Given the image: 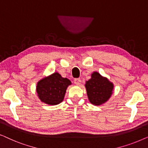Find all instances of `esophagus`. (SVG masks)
<instances>
[{"mask_svg":"<svg viewBox=\"0 0 148 148\" xmlns=\"http://www.w3.org/2000/svg\"><path fill=\"white\" fill-rule=\"evenodd\" d=\"M74 84L77 85V86H79L81 84V79L79 78H76L74 79Z\"/></svg>","mask_w":148,"mask_h":148,"instance_id":"1","label":"esophagus"}]
</instances>
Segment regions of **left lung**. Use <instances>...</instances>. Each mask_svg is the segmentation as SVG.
I'll return each instance as SVG.
<instances>
[{"label": "left lung", "instance_id": "8db88e82", "mask_svg": "<svg viewBox=\"0 0 148 148\" xmlns=\"http://www.w3.org/2000/svg\"><path fill=\"white\" fill-rule=\"evenodd\" d=\"M90 102L95 106H100L108 100L112 94L114 85L106 77L98 72H94L91 79L85 85Z\"/></svg>", "mask_w": 148, "mask_h": 148}]
</instances>
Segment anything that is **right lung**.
<instances>
[{
    "mask_svg": "<svg viewBox=\"0 0 148 148\" xmlns=\"http://www.w3.org/2000/svg\"><path fill=\"white\" fill-rule=\"evenodd\" d=\"M71 84L67 78H64L56 72L38 82L36 92L42 102L56 105L62 102L66 88Z\"/></svg>",
    "mask_w": 148,
    "mask_h": 148,
    "instance_id": "1",
    "label": "right lung"
}]
</instances>
